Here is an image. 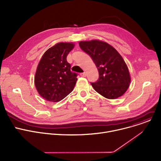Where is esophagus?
<instances>
[{"label": "esophagus", "mask_w": 161, "mask_h": 161, "mask_svg": "<svg viewBox=\"0 0 161 161\" xmlns=\"http://www.w3.org/2000/svg\"><path fill=\"white\" fill-rule=\"evenodd\" d=\"M80 76H81V77H85V76H86V73H85V72H83V73H81V74H80Z\"/></svg>", "instance_id": "obj_1"}]
</instances>
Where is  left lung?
<instances>
[{"instance_id": "left-lung-1", "label": "left lung", "mask_w": 161, "mask_h": 161, "mask_svg": "<svg viewBox=\"0 0 161 161\" xmlns=\"http://www.w3.org/2000/svg\"><path fill=\"white\" fill-rule=\"evenodd\" d=\"M79 45L91 56L98 69V80L91 83L94 89L108 99L122 96L130 86L131 78L120 53L109 44L99 40L80 41Z\"/></svg>"}]
</instances>
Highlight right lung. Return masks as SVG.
Segmentation results:
<instances>
[{"mask_svg":"<svg viewBox=\"0 0 161 161\" xmlns=\"http://www.w3.org/2000/svg\"><path fill=\"white\" fill-rule=\"evenodd\" d=\"M74 47L72 42H59L48 48L42 56L34 82L37 91L44 99L59 102L72 91L78 75L70 70L67 56Z\"/></svg>","mask_w":161,"mask_h":161,"instance_id":"obj_1","label":"right lung"}]
</instances>
